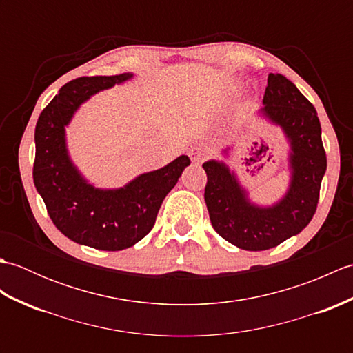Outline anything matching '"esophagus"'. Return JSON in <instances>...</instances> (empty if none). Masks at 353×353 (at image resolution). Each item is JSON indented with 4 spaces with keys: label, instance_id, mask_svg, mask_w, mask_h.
Segmentation results:
<instances>
[{
    "label": "esophagus",
    "instance_id": "obj_1",
    "mask_svg": "<svg viewBox=\"0 0 353 353\" xmlns=\"http://www.w3.org/2000/svg\"><path fill=\"white\" fill-rule=\"evenodd\" d=\"M188 154L194 163H200L201 161H205L208 157L209 150L206 147H201V145H194V147H191Z\"/></svg>",
    "mask_w": 353,
    "mask_h": 353
}]
</instances>
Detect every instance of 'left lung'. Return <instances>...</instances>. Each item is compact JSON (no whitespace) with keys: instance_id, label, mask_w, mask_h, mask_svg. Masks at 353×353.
I'll return each mask as SVG.
<instances>
[{"instance_id":"left-lung-1","label":"left lung","mask_w":353,"mask_h":353,"mask_svg":"<svg viewBox=\"0 0 353 353\" xmlns=\"http://www.w3.org/2000/svg\"><path fill=\"white\" fill-rule=\"evenodd\" d=\"M262 104L259 115L279 125L290 142V185L283 197L272 206H259L226 163L215 159L203 163L212 228L230 244L250 252L272 249L308 226L326 171L317 112L296 85L282 74H268ZM223 153L228 154L229 148Z\"/></svg>"}]
</instances>
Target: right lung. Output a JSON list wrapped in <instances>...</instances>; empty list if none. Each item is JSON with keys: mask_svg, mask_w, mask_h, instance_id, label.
Returning <instances> with one entry per match:
<instances>
[{"mask_svg": "<svg viewBox=\"0 0 353 353\" xmlns=\"http://www.w3.org/2000/svg\"><path fill=\"white\" fill-rule=\"evenodd\" d=\"M132 77V72H124L71 80L42 110L34 130L33 181L50 219L71 241L99 250H123L141 241L153 229L163 199L191 163L182 154L117 190L95 188L72 163L65 129L76 110L94 94Z\"/></svg>", "mask_w": 353, "mask_h": 353, "instance_id": "add662e5", "label": "right lung"}]
</instances>
